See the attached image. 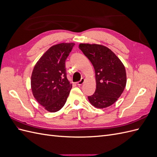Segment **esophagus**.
I'll list each match as a JSON object with an SVG mask.
<instances>
[{
	"label": "esophagus",
	"instance_id": "34e87169",
	"mask_svg": "<svg viewBox=\"0 0 157 157\" xmlns=\"http://www.w3.org/2000/svg\"><path fill=\"white\" fill-rule=\"evenodd\" d=\"M84 81H85V79H84V78H82L81 80H80V81H78V82H77V84L79 85V86H80V85H82V84L84 82Z\"/></svg>",
	"mask_w": 157,
	"mask_h": 157
}]
</instances>
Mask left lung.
Wrapping results in <instances>:
<instances>
[{
    "instance_id": "obj_1",
    "label": "left lung",
    "mask_w": 157,
    "mask_h": 157,
    "mask_svg": "<svg viewBox=\"0 0 157 157\" xmlns=\"http://www.w3.org/2000/svg\"><path fill=\"white\" fill-rule=\"evenodd\" d=\"M79 48L91 61L96 73V89L88 100L103 109L115 103L124 91L126 73L120 59L107 47L100 44H80Z\"/></svg>"
}]
</instances>
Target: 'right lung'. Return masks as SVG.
<instances>
[{"label":"right lung","mask_w":157,"mask_h":157,"mask_svg":"<svg viewBox=\"0 0 157 157\" xmlns=\"http://www.w3.org/2000/svg\"><path fill=\"white\" fill-rule=\"evenodd\" d=\"M75 43L52 46L42 56L33 70V96L46 110L54 113L63 107L72 88L67 78L65 60Z\"/></svg>","instance_id":"add662e5"}]
</instances>
